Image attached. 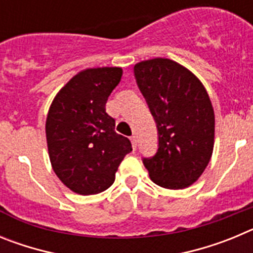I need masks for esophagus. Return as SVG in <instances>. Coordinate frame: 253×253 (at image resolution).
Returning a JSON list of instances; mask_svg holds the SVG:
<instances>
[{
    "label": "esophagus",
    "instance_id": "obj_1",
    "mask_svg": "<svg viewBox=\"0 0 253 253\" xmlns=\"http://www.w3.org/2000/svg\"><path fill=\"white\" fill-rule=\"evenodd\" d=\"M130 140H131V146H133L134 149H137L138 147V139L135 135H133V137H130Z\"/></svg>",
    "mask_w": 253,
    "mask_h": 253
}]
</instances>
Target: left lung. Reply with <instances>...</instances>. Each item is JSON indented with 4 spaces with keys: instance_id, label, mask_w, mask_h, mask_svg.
<instances>
[{
    "instance_id": "1",
    "label": "left lung",
    "mask_w": 253,
    "mask_h": 253,
    "mask_svg": "<svg viewBox=\"0 0 253 253\" xmlns=\"http://www.w3.org/2000/svg\"><path fill=\"white\" fill-rule=\"evenodd\" d=\"M134 76L158 131L157 152L143 163L158 186L185 189L202 176L213 153L209 95L194 73L167 58L139 62Z\"/></svg>"
}]
</instances>
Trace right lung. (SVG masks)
I'll use <instances>...</instances> for the list:
<instances>
[{
	"label": "right lung",
	"mask_w": 253,
	"mask_h": 253,
	"mask_svg": "<svg viewBox=\"0 0 253 253\" xmlns=\"http://www.w3.org/2000/svg\"><path fill=\"white\" fill-rule=\"evenodd\" d=\"M122 76L119 67L84 69L60 88L49 107L45 134L51 167L80 195L109 189L131 152L130 140L116 133L115 120L105 109Z\"/></svg>",
	"instance_id": "add662e5"
}]
</instances>
